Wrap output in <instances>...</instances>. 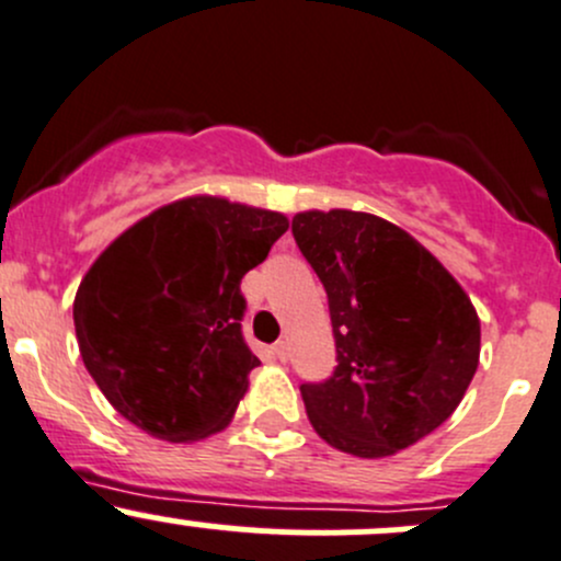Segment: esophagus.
<instances>
[{
  "instance_id": "obj_1",
  "label": "esophagus",
  "mask_w": 561,
  "mask_h": 561,
  "mask_svg": "<svg viewBox=\"0 0 561 561\" xmlns=\"http://www.w3.org/2000/svg\"><path fill=\"white\" fill-rule=\"evenodd\" d=\"M271 353H274L276 360H287V344L285 342H276L274 347H271Z\"/></svg>"
}]
</instances>
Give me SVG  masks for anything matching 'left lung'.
<instances>
[{"mask_svg":"<svg viewBox=\"0 0 561 561\" xmlns=\"http://www.w3.org/2000/svg\"><path fill=\"white\" fill-rule=\"evenodd\" d=\"M293 236L328 296L336 369L304 382L314 432L360 458L393 456L443 426L480 358V320L445 265L388 219L304 211Z\"/></svg>","mask_w":561,"mask_h":561,"instance_id":"1","label":"left lung"}]
</instances>
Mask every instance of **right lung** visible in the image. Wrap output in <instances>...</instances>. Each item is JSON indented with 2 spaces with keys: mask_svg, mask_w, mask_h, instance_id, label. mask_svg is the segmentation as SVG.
I'll list each match as a JSON object with an SVG mask.
<instances>
[{
  "mask_svg": "<svg viewBox=\"0 0 561 561\" xmlns=\"http://www.w3.org/2000/svg\"><path fill=\"white\" fill-rule=\"evenodd\" d=\"M287 225L279 211L184 197L94 260L72 320L83 364L118 415L165 443L228 426L260 364L241 333V279Z\"/></svg>",
  "mask_w": 561,
  "mask_h": 561,
  "instance_id": "1",
  "label": "right lung"
}]
</instances>
